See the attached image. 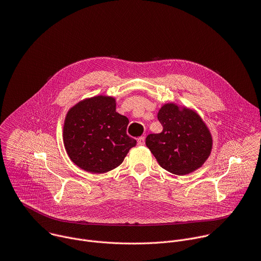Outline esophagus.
<instances>
[{
  "label": "esophagus",
  "mask_w": 261,
  "mask_h": 261,
  "mask_svg": "<svg viewBox=\"0 0 261 261\" xmlns=\"http://www.w3.org/2000/svg\"><path fill=\"white\" fill-rule=\"evenodd\" d=\"M145 144V137H140L138 139V145L139 146H143Z\"/></svg>",
  "instance_id": "obj_1"
}]
</instances>
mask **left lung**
<instances>
[{
  "instance_id": "8db88e82",
  "label": "left lung",
  "mask_w": 261,
  "mask_h": 261,
  "mask_svg": "<svg viewBox=\"0 0 261 261\" xmlns=\"http://www.w3.org/2000/svg\"><path fill=\"white\" fill-rule=\"evenodd\" d=\"M158 118L164 129L150 134L146 145L160 166L175 175H186L200 168L212 150L210 130L193 110L166 103Z\"/></svg>"
}]
</instances>
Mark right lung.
<instances>
[{
	"label": "right lung",
	"instance_id": "obj_1",
	"mask_svg": "<svg viewBox=\"0 0 261 261\" xmlns=\"http://www.w3.org/2000/svg\"><path fill=\"white\" fill-rule=\"evenodd\" d=\"M127 117L116 112L115 98L97 95L72 107L65 119L64 144L80 169L102 174L122 164L137 141L126 134Z\"/></svg>",
	"mask_w": 261,
	"mask_h": 261
}]
</instances>
